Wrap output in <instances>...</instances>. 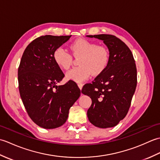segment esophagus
<instances>
[{
	"instance_id": "1",
	"label": "esophagus",
	"mask_w": 160,
	"mask_h": 160,
	"mask_svg": "<svg viewBox=\"0 0 160 160\" xmlns=\"http://www.w3.org/2000/svg\"><path fill=\"white\" fill-rule=\"evenodd\" d=\"M78 87L80 88V89L81 90V89H82V87H83V84H82V83H78Z\"/></svg>"
}]
</instances>
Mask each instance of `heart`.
<instances>
[{
    "instance_id": "b5f03b06",
    "label": "heart",
    "mask_w": 160,
    "mask_h": 160,
    "mask_svg": "<svg viewBox=\"0 0 160 160\" xmlns=\"http://www.w3.org/2000/svg\"><path fill=\"white\" fill-rule=\"evenodd\" d=\"M69 47L73 56L80 58L78 61L80 66L67 73V80L82 82L91 73L98 76L106 70L110 61V52L106 47L98 45L96 42L84 38L76 39ZM53 57L59 67L65 70L69 69L72 58L66 50L62 47L57 48Z\"/></svg>"
}]
</instances>
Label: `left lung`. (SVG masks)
Listing matches in <instances>:
<instances>
[{"mask_svg": "<svg viewBox=\"0 0 160 160\" xmlns=\"http://www.w3.org/2000/svg\"><path fill=\"white\" fill-rule=\"evenodd\" d=\"M103 40L110 52V61L103 73L92 84H86L82 93L92 100L87 117L95 127L116 126L127 115L137 86V69L131 51L116 36L89 35Z\"/></svg>", "mask_w": 160, "mask_h": 160, "instance_id": "8db88e82", "label": "left lung"}]
</instances>
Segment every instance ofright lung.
<instances>
[{
	"instance_id": "obj_1",
	"label": "right lung",
	"mask_w": 160,
	"mask_h": 160,
	"mask_svg": "<svg viewBox=\"0 0 160 160\" xmlns=\"http://www.w3.org/2000/svg\"><path fill=\"white\" fill-rule=\"evenodd\" d=\"M71 36H40L26 47L20 60V98L30 118L44 128H56L65 123L69 108L80 96V89L72 80L56 85L64 75L53 60V52Z\"/></svg>"
}]
</instances>
